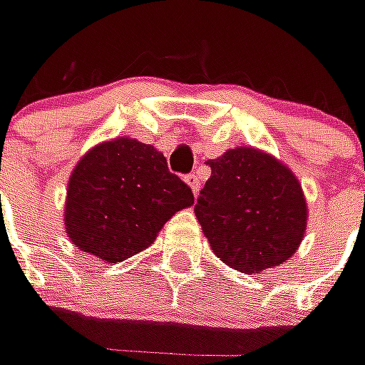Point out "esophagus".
Segmentation results:
<instances>
[{"mask_svg": "<svg viewBox=\"0 0 365 365\" xmlns=\"http://www.w3.org/2000/svg\"><path fill=\"white\" fill-rule=\"evenodd\" d=\"M185 183L192 187V192H194V194H198V190H200V180H198V175H196V173L185 175Z\"/></svg>", "mask_w": 365, "mask_h": 365, "instance_id": "obj_1", "label": "esophagus"}]
</instances>
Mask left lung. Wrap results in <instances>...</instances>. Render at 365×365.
Instances as JSON below:
<instances>
[{"instance_id":"1","label":"left lung","mask_w":365,"mask_h":365,"mask_svg":"<svg viewBox=\"0 0 365 365\" xmlns=\"http://www.w3.org/2000/svg\"><path fill=\"white\" fill-rule=\"evenodd\" d=\"M208 165L212 173L194 212L212 252L242 272L289 260L308 223L306 198L291 169L247 146L231 148Z\"/></svg>"}]
</instances>
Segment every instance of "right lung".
Instances as JSON below:
<instances>
[{"label": "right lung", "instance_id": "right-lung-1", "mask_svg": "<svg viewBox=\"0 0 365 365\" xmlns=\"http://www.w3.org/2000/svg\"><path fill=\"white\" fill-rule=\"evenodd\" d=\"M194 194L150 144L115 138L91 148L74 167L66 196V233L78 250L121 262L150 246Z\"/></svg>", "mask_w": 365, "mask_h": 365}]
</instances>
